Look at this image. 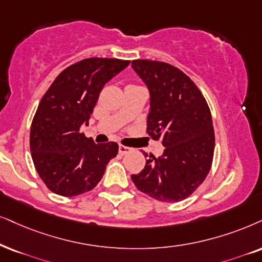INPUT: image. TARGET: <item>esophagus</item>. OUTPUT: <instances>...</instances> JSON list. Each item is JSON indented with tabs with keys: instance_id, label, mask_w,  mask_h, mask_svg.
Listing matches in <instances>:
<instances>
[{
	"instance_id": "1",
	"label": "esophagus",
	"mask_w": 262,
	"mask_h": 262,
	"mask_svg": "<svg viewBox=\"0 0 262 262\" xmlns=\"http://www.w3.org/2000/svg\"><path fill=\"white\" fill-rule=\"evenodd\" d=\"M132 151V147H128V146H124V145L120 144V146H118V152H120V155H125L128 154V152Z\"/></svg>"
}]
</instances>
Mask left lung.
I'll list each match as a JSON object with an SVG mask.
<instances>
[{"instance_id": "obj_1", "label": "left lung", "mask_w": 262, "mask_h": 262, "mask_svg": "<svg viewBox=\"0 0 262 262\" xmlns=\"http://www.w3.org/2000/svg\"><path fill=\"white\" fill-rule=\"evenodd\" d=\"M132 66L150 91L146 133L165 147L161 157L150 155L144 169L132 175V180L139 191L155 200L180 202L200 187L213 163L210 108L180 69L145 59L133 60Z\"/></svg>"}]
</instances>
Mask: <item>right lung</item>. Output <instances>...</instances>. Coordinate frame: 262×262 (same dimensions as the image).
Here are the masks:
<instances>
[{
	"mask_svg": "<svg viewBox=\"0 0 262 262\" xmlns=\"http://www.w3.org/2000/svg\"><path fill=\"white\" fill-rule=\"evenodd\" d=\"M129 60L88 58L62 70L45 93L30 129V151L39 178L64 197L97 186L117 142L95 144L81 132L88 124L101 89Z\"/></svg>",
	"mask_w": 262,
	"mask_h": 262,
	"instance_id": "1",
	"label": "right lung"
}]
</instances>
